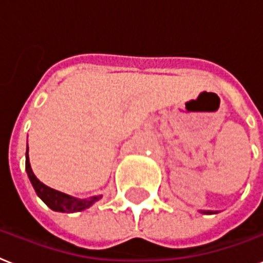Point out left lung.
Returning <instances> with one entry per match:
<instances>
[{"label":"left lung","mask_w":263,"mask_h":263,"mask_svg":"<svg viewBox=\"0 0 263 263\" xmlns=\"http://www.w3.org/2000/svg\"><path fill=\"white\" fill-rule=\"evenodd\" d=\"M201 213H205V215H212V213H217V212H213V211H200Z\"/></svg>","instance_id":"left-lung-1"}]
</instances>
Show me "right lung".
Instances as JSON below:
<instances>
[{"mask_svg":"<svg viewBox=\"0 0 263 263\" xmlns=\"http://www.w3.org/2000/svg\"><path fill=\"white\" fill-rule=\"evenodd\" d=\"M25 170H27V174L28 177H29V181H31L32 186L35 189L36 194L42 198L47 206H50V208L52 209V211H55V212H80V211H83V209L91 206L96 201H98V200L101 198V196H93V197L90 198L71 197L69 194H65L62 193V192L55 191V189H51V187H48L43 182H40V181L36 178L35 174H33L31 165H29L28 147L27 154H25Z\"/></svg>","mask_w":263,"mask_h":263,"instance_id":"add662e5","label":"right lung"}]
</instances>
